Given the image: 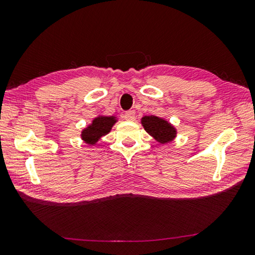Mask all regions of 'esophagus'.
Wrapping results in <instances>:
<instances>
[{"label": "esophagus", "instance_id": "1", "mask_svg": "<svg viewBox=\"0 0 255 255\" xmlns=\"http://www.w3.org/2000/svg\"><path fill=\"white\" fill-rule=\"evenodd\" d=\"M124 118L128 120V122H133V120H135V118H136L135 111H133V110L126 111V112H125V115H124Z\"/></svg>", "mask_w": 255, "mask_h": 255}]
</instances>
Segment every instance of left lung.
<instances>
[{"label": "left lung", "mask_w": 255, "mask_h": 255, "mask_svg": "<svg viewBox=\"0 0 255 255\" xmlns=\"http://www.w3.org/2000/svg\"><path fill=\"white\" fill-rule=\"evenodd\" d=\"M141 125L145 130L161 144L172 141L176 136V129L169 122L156 116H145L141 118Z\"/></svg>", "instance_id": "left-lung-1"}]
</instances>
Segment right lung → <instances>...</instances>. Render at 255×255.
<instances>
[{
    "label": "right lung",
    "mask_w": 255,
    "mask_h": 255,
    "mask_svg": "<svg viewBox=\"0 0 255 255\" xmlns=\"http://www.w3.org/2000/svg\"><path fill=\"white\" fill-rule=\"evenodd\" d=\"M117 123V119L114 116H99L92 120V124H90L88 127L82 130L81 137L84 143L89 145H96L97 141L100 140L102 136L110 132L111 128Z\"/></svg>",
    "instance_id": "obj_1"
}]
</instances>
